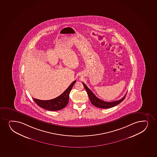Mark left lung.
Listing matches in <instances>:
<instances>
[{
  "label": "left lung",
  "mask_w": 157,
  "mask_h": 157,
  "mask_svg": "<svg viewBox=\"0 0 157 157\" xmlns=\"http://www.w3.org/2000/svg\"><path fill=\"white\" fill-rule=\"evenodd\" d=\"M83 84L84 86V88L86 90L87 94H88V97L90 99V102L94 106L98 107V108H109L115 106L119 104V103H121V101H123L126 95V94H125V95L121 99H119L118 101H112V102L105 101H102L97 98L94 95V93L92 92V90H90L84 83H83Z\"/></svg>",
  "instance_id": "8db88e82"
}]
</instances>
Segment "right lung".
<instances>
[{
	"label": "right lung",
	"instance_id": "obj_1",
	"mask_svg": "<svg viewBox=\"0 0 157 157\" xmlns=\"http://www.w3.org/2000/svg\"><path fill=\"white\" fill-rule=\"evenodd\" d=\"M75 82L76 81L73 82L68 87V88H67L61 95H60L59 96L55 98L54 99L43 101L33 98V99L38 106L47 110L51 111L61 110L63 108H64L68 104L69 101V94Z\"/></svg>",
	"mask_w": 157,
	"mask_h": 157
}]
</instances>
